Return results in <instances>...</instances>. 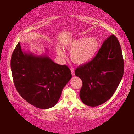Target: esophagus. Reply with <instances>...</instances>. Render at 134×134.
Returning <instances> with one entry per match:
<instances>
[{
    "label": "esophagus",
    "instance_id": "esophagus-1",
    "mask_svg": "<svg viewBox=\"0 0 134 134\" xmlns=\"http://www.w3.org/2000/svg\"><path fill=\"white\" fill-rule=\"evenodd\" d=\"M70 70H71V72L72 75V76H75V70H74V69L71 68V69H70Z\"/></svg>",
    "mask_w": 134,
    "mask_h": 134
}]
</instances>
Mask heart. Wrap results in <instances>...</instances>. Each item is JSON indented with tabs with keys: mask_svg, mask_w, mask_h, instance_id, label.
I'll return each mask as SVG.
<instances>
[{
	"mask_svg": "<svg viewBox=\"0 0 134 134\" xmlns=\"http://www.w3.org/2000/svg\"><path fill=\"white\" fill-rule=\"evenodd\" d=\"M99 47V42L94 37H80L70 40L65 48L71 51L70 58L74 63L84 65L95 57ZM58 55L62 58L65 57V54L61 48L57 49Z\"/></svg>",
	"mask_w": 134,
	"mask_h": 134,
	"instance_id": "1",
	"label": "heart"
}]
</instances>
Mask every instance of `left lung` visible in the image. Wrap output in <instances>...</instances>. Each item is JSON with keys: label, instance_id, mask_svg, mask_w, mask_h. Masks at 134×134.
<instances>
[{"label": "left lung", "instance_id": "1", "mask_svg": "<svg viewBox=\"0 0 134 134\" xmlns=\"http://www.w3.org/2000/svg\"><path fill=\"white\" fill-rule=\"evenodd\" d=\"M124 62L120 44L116 36H109L91 62L77 68L75 74L82 80L79 93L82 102L96 107L114 94L123 76Z\"/></svg>", "mask_w": 134, "mask_h": 134}]
</instances>
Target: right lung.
Instances as JSON below:
<instances>
[{"instance_id":"obj_1","label":"right lung","mask_w":134,"mask_h":134,"mask_svg":"<svg viewBox=\"0 0 134 134\" xmlns=\"http://www.w3.org/2000/svg\"><path fill=\"white\" fill-rule=\"evenodd\" d=\"M10 67L19 94L27 102L41 109L50 108L58 103L72 76L65 65L55 63L46 52L37 56L22 51L20 42L12 54Z\"/></svg>"}]
</instances>
